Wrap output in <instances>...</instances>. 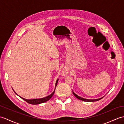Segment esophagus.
Here are the masks:
<instances>
[{"mask_svg":"<svg viewBox=\"0 0 124 124\" xmlns=\"http://www.w3.org/2000/svg\"><path fill=\"white\" fill-rule=\"evenodd\" d=\"M68 74V71L67 70V69H63L62 71V74L63 76H65L66 75H67Z\"/></svg>","mask_w":124,"mask_h":124,"instance_id":"34e87169","label":"esophagus"}]
</instances>
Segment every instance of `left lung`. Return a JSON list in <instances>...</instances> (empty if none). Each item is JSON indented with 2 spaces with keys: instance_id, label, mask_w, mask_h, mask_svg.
Instances as JSON below:
<instances>
[{
  "instance_id": "obj_1",
  "label": "left lung",
  "mask_w": 124,
  "mask_h": 124,
  "mask_svg": "<svg viewBox=\"0 0 124 124\" xmlns=\"http://www.w3.org/2000/svg\"><path fill=\"white\" fill-rule=\"evenodd\" d=\"M73 94H74V96H75L77 98H78V99L80 100H82V101H85V102H93V101H98V100H100L101 99H102L103 97L102 98H99V99H85V98H83L82 97H80L79 96H78V95H77L75 93H74L73 91Z\"/></svg>"
}]
</instances>
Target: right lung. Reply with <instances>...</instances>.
<instances>
[{
  "mask_svg": "<svg viewBox=\"0 0 124 124\" xmlns=\"http://www.w3.org/2000/svg\"><path fill=\"white\" fill-rule=\"evenodd\" d=\"M58 80H59V79H57L56 81V83H55V89H54V91L51 94L48 95V96L47 97H44V98H39V99H25V98H23L21 97V96H18V94H17L15 91V93L17 94L18 95V96L21 97L22 99H23L24 100H25V101H26L27 103H30V104H31V105H38V104H40V103H43V102H45L46 101H48V100H50L52 97L53 96V95L54 94V93H55V88H56V87L57 85V82H58Z\"/></svg>",
  "mask_w": 124,
  "mask_h": 124,
  "instance_id": "1",
  "label": "right lung"
}]
</instances>
